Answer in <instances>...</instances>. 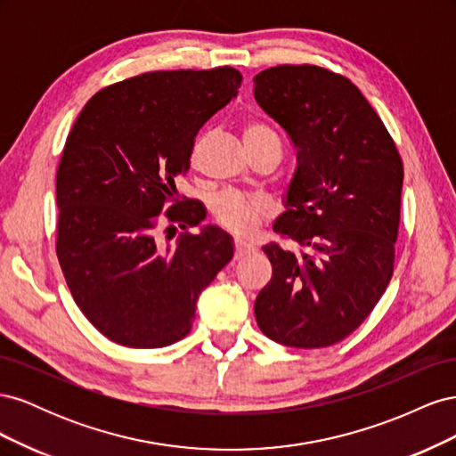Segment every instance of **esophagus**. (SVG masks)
<instances>
[{"label":"esophagus","mask_w":456,"mask_h":456,"mask_svg":"<svg viewBox=\"0 0 456 456\" xmlns=\"http://www.w3.org/2000/svg\"><path fill=\"white\" fill-rule=\"evenodd\" d=\"M251 253H255V247L253 245L245 243L241 240H236V243H233V258H236V260H240V258H243L247 255H251Z\"/></svg>","instance_id":"obj_1"}]
</instances>
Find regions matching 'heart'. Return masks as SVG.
Segmentation results:
<instances>
[{"instance_id":"1","label":"heart","mask_w":456,"mask_h":456,"mask_svg":"<svg viewBox=\"0 0 456 456\" xmlns=\"http://www.w3.org/2000/svg\"><path fill=\"white\" fill-rule=\"evenodd\" d=\"M243 144L251 146L262 141H278L275 133L266 123L249 119L243 123L241 129ZM280 142V141H278ZM272 203L256 194H240V191H224L213 201V215L216 223L238 233V236H249L266 218L272 216Z\"/></svg>"}]
</instances>
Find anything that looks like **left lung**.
Masks as SVG:
<instances>
[{
	"label": "left lung",
	"mask_w": 456,
	"mask_h": 456,
	"mask_svg": "<svg viewBox=\"0 0 456 456\" xmlns=\"http://www.w3.org/2000/svg\"><path fill=\"white\" fill-rule=\"evenodd\" d=\"M255 101L297 150L287 211L273 232L302 247L268 243L272 280L255 300L268 338L325 348L360 327L394 272L403 163L382 119L348 77L312 64L253 77Z\"/></svg>",
	"instance_id": "8db88e82"
}]
</instances>
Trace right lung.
<instances>
[{
	"label": "right lung",
	"instance_id": "1",
	"mask_svg": "<svg viewBox=\"0 0 456 456\" xmlns=\"http://www.w3.org/2000/svg\"><path fill=\"white\" fill-rule=\"evenodd\" d=\"M241 79L230 66L123 79L96 93L68 134L57 171V256L79 310L121 346L184 338L201 291L233 256L232 238L216 226L183 232L173 245L159 230L205 218L200 201H178L175 178L190 169L198 131L236 99Z\"/></svg>",
	"mask_w": 456,
	"mask_h": 456
}]
</instances>
